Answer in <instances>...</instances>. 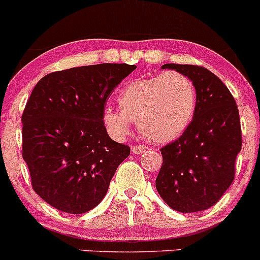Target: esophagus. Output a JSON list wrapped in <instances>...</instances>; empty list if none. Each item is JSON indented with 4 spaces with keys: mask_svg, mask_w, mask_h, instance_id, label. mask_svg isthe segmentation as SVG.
<instances>
[{
    "mask_svg": "<svg viewBox=\"0 0 260 260\" xmlns=\"http://www.w3.org/2000/svg\"><path fill=\"white\" fill-rule=\"evenodd\" d=\"M146 148L147 147L143 145H136L132 147V152L136 153V155H140V153H142L143 151H146Z\"/></svg>",
    "mask_w": 260,
    "mask_h": 260,
    "instance_id": "esophagus-1",
    "label": "esophagus"
}]
</instances>
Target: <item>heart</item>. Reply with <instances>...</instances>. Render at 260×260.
Here are the masks:
<instances>
[{"label": "heart", "instance_id": "heart-1", "mask_svg": "<svg viewBox=\"0 0 260 260\" xmlns=\"http://www.w3.org/2000/svg\"><path fill=\"white\" fill-rule=\"evenodd\" d=\"M120 109L108 105L103 122L114 140L129 135L137 120L141 135L156 143L178 138L190 124L197 107V90L186 75L178 71L136 80L119 95Z\"/></svg>", "mask_w": 260, "mask_h": 260}]
</instances>
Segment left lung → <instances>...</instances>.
Masks as SVG:
<instances>
[{"label": "left lung", "mask_w": 260, "mask_h": 260, "mask_svg": "<svg viewBox=\"0 0 260 260\" xmlns=\"http://www.w3.org/2000/svg\"><path fill=\"white\" fill-rule=\"evenodd\" d=\"M197 90L196 113L183 135L161 148L156 189L173 210L198 212L212 207L235 178L241 125L235 99L216 75L202 66L168 63Z\"/></svg>", "instance_id": "obj_1"}]
</instances>
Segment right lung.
Here are the masks:
<instances>
[{"instance_id": "obj_1", "label": "right lung", "mask_w": 260, "mask_h": 260, "mask_svg": "<svg viewBox=\"0 0 260 260\" xmlns=\"http://www.w3.org/2000/svg\"><path fill=\"white\" fill-rule=\"evenodd\" d=\"M135 64L102 63L52 72L22 113V157L35 193L72 215L96 207L129 146L108 136L103 110Z\"/></svg>"}]
</instances>
